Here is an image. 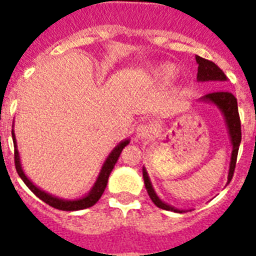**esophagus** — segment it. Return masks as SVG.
<instances>
[{
  "label": "esophagus",
  "mask_w": 256,
  "mask_h": 256,
  "mask_svg": "<svg viewBox=\"0 0 256 256\" xmlns=\"http://www.w3.org/2000/svg\"><path fill=\"white\" fill-rule=\"evenodd\" d=\"M151 126H148V124H140L136 130V136L138 140H146L151 136Z\"/></svg>",
  "instance_id": "1"
}]
</instances>
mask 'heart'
<instances>
[{
    "instance_id": "b5f03b06",
    "label": "heart",
    "mask_w": 256,
    "mask_h": 256,
    "mask_svg": "<svg viewBox=\"0 0 256 256\" xmlns=\"http://www.w3.org/2000/svg\"><path fill=\"white\" fill-rule=\"evenodd\" d=\"M174 76H176V70L172 65H162V66L158 68L155 72L156 79L162 83H169L173 80Z\"/></svg>"
}]
</instances>
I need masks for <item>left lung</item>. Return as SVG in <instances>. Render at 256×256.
<instances>
[{"mask_svg":"<svg viewBox=\"0 0 256 256\" xmlns=\"http://www.w3.org/2000/svg\"><path fill=\"white\" fill-rule=\"evenodd\" d=\"M196 62L198 64V82H209V80H216V82H224L227 80V76L223 73V70L218 65H216L212 61L202 58L200 56H196ZM201 101L205 102H212L222 112L223 116H224L226 124H227L228 134H230V144H232V155H230V172H228V183L230 182L232 177H234V166H236L237 162V154H238L240 144H241V122H240L238 115V108H237V100L236 97L230 92L227 91H216L208 94L205 96L201 97ZM142 174H144V187L148 190V194L150 198L152 200L154 204L160 209L169 210V212H183V210L176 209V208L170 206V205L165 204L164 201L160 200L158 195L155 194L151 184V180L148 178V174L144 169L142 168Z\"/></svg>","mask_w":256,"mask_h":256,"instance_id":"1","label":"left lung"}]
</instances>
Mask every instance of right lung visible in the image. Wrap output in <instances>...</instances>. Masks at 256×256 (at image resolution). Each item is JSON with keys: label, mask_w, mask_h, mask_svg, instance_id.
Here are the masks:
<instances>
[{"label": "right lung", "mask_w": 256, "mask_h": 256, "mask_svg": "<svg viewBox=\"0 0 256 256\" xmlns=\"http://www.w3.org/2000/svg\"><path fill=\"white\" fill-rule=\"evenodd\" d=\"M12 141H14V148H15V151H14V155H15V168H16L18 174L20 176V178L22 180V182L26 183L28 188L30 190L33 194H34L37 198H40V200L44 201L46 204H48L50 206L55 208V209L58 210H64V212H74V210H82L87 209V208H91L96 204L98 198L102 196L104 191L106 188V184H108V176L112 173V170L114 169V165L116 164L119 156H120L122 150L126 148V144H130V140H126V141H122L120 144H118L116 148L110 152V155L108 156V159L104 162L102 168H101L100 174L97 177L96 182H94V187L87 195L82 198H76V200H64V198H58L56 196H52L47 192L42 191L40 188H38L37 186H34L33 183L30 182L28 177L26 176L24 170L22 168V164H20V158H19V151H18L16 146V138H15V133H14L12 130Z\"/></svg>", "instance_id": "add662e5"}]
</instances>
